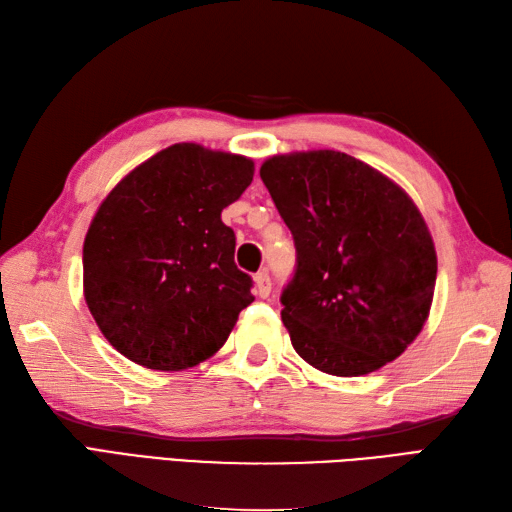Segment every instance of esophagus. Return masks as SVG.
Returning <instances> with one entry per match:
<instances>
[{
    "instance_id": "1",
    "label": "esophagus",
    "mask_w": 512,
    "mask_h": 512,
    "mask_svg": "<svg viewBox=\"0 0 512 512\" xmlns=\"http://www.w3.org/2000/svg\"><path fill=\"white\" fill-rule=\"evenodd\" d=\"M270 290H272V281H270V275L268 270H259L255 275V292L261 296V299H266V296H270Z\"/></svg>"
}]
</instances>
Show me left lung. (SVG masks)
Returning a JSON list of instances; mask_svg holds the SVG:
<instances>
[{"mask_svg": "<svg viewBox=\"0 0 512 512\" xmlns=\"http://www.w3.org/2000/svg\"><path fill=\"white\" fill-rule=\"evenodd\" d=\"M296 248L281 292L292 347L358 377L406 351L430 314L436 251L401 187L336 150L279 154L259 170Z\"/></svg>", "mask_w": 512, "mask_h": 512, "instance_id": "obj_1", "label": "left lung"}]
</instances>
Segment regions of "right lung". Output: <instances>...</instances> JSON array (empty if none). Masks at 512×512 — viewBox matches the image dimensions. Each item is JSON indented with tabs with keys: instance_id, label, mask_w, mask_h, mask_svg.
<instances>
[{
	"instance_id": "1",
	"label": "right lung",
	"mask_w": 512,
	"mask_h": 512,
	"mask_svg": "<svg viewBox=\"0 0 512 512\" xmlns=\"http://www.w3.org/2000/svg\"><path fill=\"white\" fill-rule=\"evenodd\" d=\"M251 181V159L174 144L106 196L82 248L85 299L128 360L181 371L227 342L255 296L220 216Z\"/></svg>"
}]
</instances>
